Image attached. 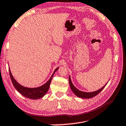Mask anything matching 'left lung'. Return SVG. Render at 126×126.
<instances>
[{
  "instance_id": "obj_1",
  "label": "left lung",
  "mask_w": 126,
  "mask_h": 126,
  "mask_svg": "<svg viewBox=\"0 0 126 126\" xmlns=\"http://www.w3.org/2000/svg\"><path fill=\"white\" fill-rule=\"evenodd\" d=\"M69 85H70L71 89L72 90V91L73 92V93L77 96L81 97V98H83V99H88V98H91V97H93L95 96L96 95H97L98 94H99L100 92L102 91V90L104 88L105 86L107 85L108 82L107 83V84L101 88L100 89L98 90L94 91V92H91V93H86V92H83L79 90H78L76 87L75 86L73 85L71 79V77L70 76H69Z\"/></svg>"
}]
</instances>
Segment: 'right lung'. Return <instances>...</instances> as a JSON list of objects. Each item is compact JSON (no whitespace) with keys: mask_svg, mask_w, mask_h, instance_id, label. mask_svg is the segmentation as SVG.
<instances>
[{"mask_svg":"<svg viewBox=\"0 0 126 126\" xmlns=\"http://www.w3.org/2000/svg\"><path fill=\"white\" fill-rule=\"evenodd\" d=\"M58 67L57 68H56L54 72V73H53V75H51V77L50 78V79L47 81V83H45L44 85H42L40 87H36V88H28V87L22 86V85L19 84V83L16 81V79H14L9 68V71L11 81L12 82L13 85L14 86V87L16 88V89L20 94H21L22 95L24 96L31 99L35 100L41 98V97H43L45 95V94L47 93V91H48L50 87V84L53 76L54 75L55 71H57L58 70Z\"/></svg>","mask_w":126,"mask_h":126,"instance_id":"1","label":"right lung"}]
</instances>
